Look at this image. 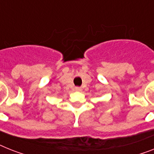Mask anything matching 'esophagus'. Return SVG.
<instances>
[{
	"label": "esophagus",
	"instance_id": "1",
	"mask_svg": "<svg viewBox=\"0 0 154 154\" xmlns=\"http://www.w3.org/2000/svg\"><path fill=\"white\" fill-rule=\"evenodd\" d=\"M75 90H76V91H81V88H80V87H75Z\"/></svg>",
	"mask_w": 154,
	"mask_h": 154
}]
</instances>
